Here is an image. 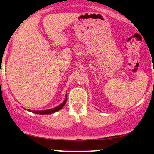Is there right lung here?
<instances>
[{
	"label": "right lung",
	"mask_w": 154,
	"mask_h": 154,
	"mask_svg": "<svg viewBox=\"0 0 154 154\" xmlns=\"http://www.w3.org/2000/svg\"><path fill=\"white\" fill-rule=\"evenodd\" d=\"M66 100H67V97H66H66H65V100H64V102H63L61 104L58 105L57 106L54 107V108H52V109H48V110H42V111H31V110H29H29H28V109H27V111H31V112H33V113H36V114H41V115L51 114V113H55V112H57V111H60L61 109H62L63 107L64 106L65 104H66Z\"/></svg>",
	"instance_id": "obj_1"
}]
</instances>
